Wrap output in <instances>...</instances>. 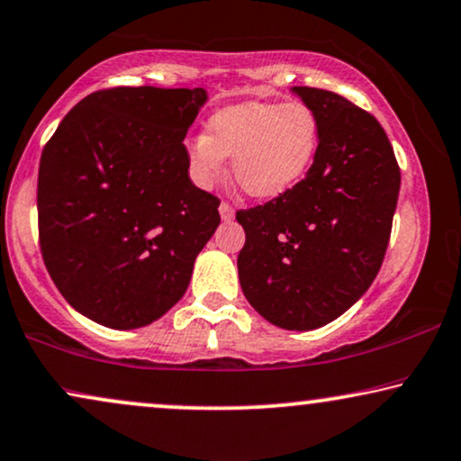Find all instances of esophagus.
I'll use <instances>...</instances> for the list:
<instances>
[{"label":"esophagus","instance_id":"esophagus-1","mask_svg":"<svg viewBox=\"0 0 461 461\" xmlns=\"http://www.w3.org/2000/svg\"><path fill=\"white\" fill-rule=\"evenodd\" d=\"M220 216H222L224 222H230V220L235 218V209H232V205H230L229 201L220 203Z\"/></svg>","mask_w":461,"mask_h":461}]
</instances>
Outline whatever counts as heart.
<instances>
[{
    "label": "heart",
    "instance_id": "b5f03b06",
    "mask_svg": "<svg viewBox=\"0 0 461 461\" xmlns=\"http://www.w3.org/2000/svg\"><path fill=\"white\" fill-rule=\"evenodd\" d=\"M318 113L303 101H248L218 110L207 133L188 141L190 176L212 186L232 158L235 182L245 194L271 199L301 182L320 148Z\"/></svg>",
    "mask_w": 461,
    "mask_h": 461
}]
</instances>
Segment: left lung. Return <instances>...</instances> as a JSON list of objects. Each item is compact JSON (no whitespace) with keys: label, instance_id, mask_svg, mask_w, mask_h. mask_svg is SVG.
<instances>
[{"label":"left lung","instance_id":"obj_1","mask_svg":"<svg viewBox=\"0 0 461 461\" xmlns=\"http://www.w3.org/2000/svg\"><path fill=\"white\" fill-rule=\"evenodd\" d=\"M318 113L320 148L307 176L265 205L239 209V282L262 318L285 330L337 320L384 262L400 167L379 121L332 91L294 86Z\"/></svg>","mask_w":461,"mask_h":461}]
</instances>
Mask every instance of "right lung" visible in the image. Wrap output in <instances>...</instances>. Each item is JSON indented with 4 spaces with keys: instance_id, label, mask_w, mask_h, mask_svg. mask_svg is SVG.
I'll return each instance as SVG.
<instances>
[{
    "instance_id": "1",
    "label": "right lung",
    "mask_w": 461,
    "mask_h": 461,
    "mask_svg": "<svg viewBox=\"0 0 461 461\" xmlns=\"http://www.w3.org/2000/svg\"><path fill=\"white\" fill-rule=\"evenodd\" d=\"M205 99L203 88H101L41 150V258L65 301L101 326L167 313L218 229L220 199L190 182L184 146Z\"/></svg>"
}]
</instances>
